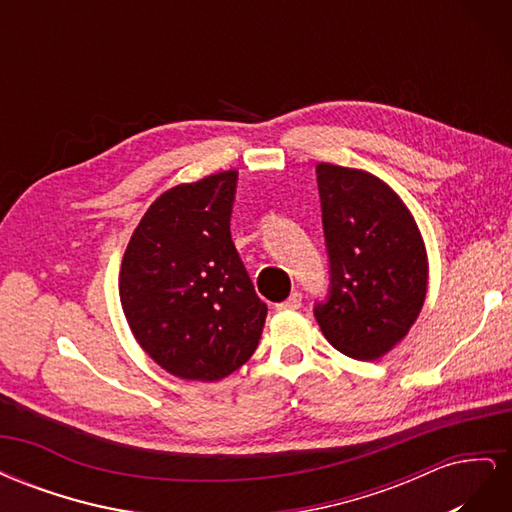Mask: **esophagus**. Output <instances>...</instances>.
<instances>
[{
  "instance_id": "obj_1",
  "label": "esophagus",
  "mask_w": 512,
  "mask_h": 512,
  "mask_svg": "<svg viewBox=\"0 0 512 512\" xmlns=\"http://www.w3.org/2000/svg\"><path fill=\"white\" fill-rule=\"evenodd\" d=\"M275 307L277 309H299L301 307V292H292L286 301L277 303Z\"/></svg>"
}]
</instances>
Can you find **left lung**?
Here are the masks:
<instances>
[{"label": "left lung", "instance_id": "1", "mask_svg": "<svg viewBox=\"0 0 512 512\" xmlns=\"http://www.w3.org/2000/svg\"><path fill=\"white\" fill-rule=\"evenodd\" d=\"M327 297L314 316L329 344L356 361H374L410 331L427 292L425 245L391 188L361 170L316 166Z\"/></svg>", "mask_w": 512, "mask_h": 512}]
</instances>
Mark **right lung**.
I'll use <instances>...</instances> for the list:
<instances>
[{"mask_svg": "<svg viewBox=\"0 0 512 512\" xmlns=\"http://www.w3.org/2000/svg\"><path fill=\"white\" fill-rule=\"evenodd\" d=\"M237 170L162 194L121 262L136 342L173 376L222 380L254 354L267 318L230 237Z\"/></svg>", "mask_w": 512, "mask_h": 512, "instance_id": "1", "label": "right lung"}]
</instances>
